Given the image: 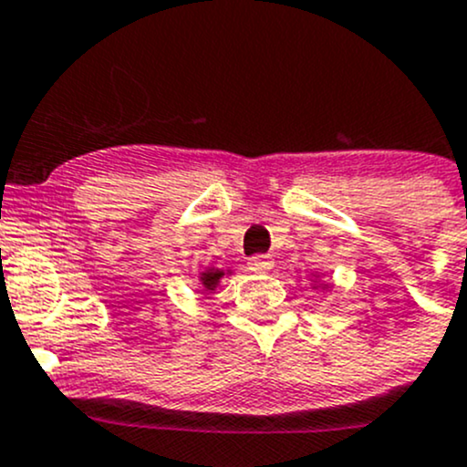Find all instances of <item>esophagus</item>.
Listing matches in <instances>:
<instances>
[{"label": "esophagus", "mask_w": 467, "mask_h": 467, "mask_svg": "<svg viewBox=\"0 0 467 467\" xmlns=\"http://www.w3.org/2000/svg\"><path fill=\"white\" fill-rule=\"evenodd\" d=\"M272 265H274V261L269 256H254V258H249V263H247L249 272H269Z\"/></svg>", "instance_id": "34e87169"}]
</instances>
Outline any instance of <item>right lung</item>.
<instances>
[{"instance_id":"1","label":"right lung","mask_w":467,"mask_h":467,"mask_svg":"<svg viewBox=\"0 0 467 467\" xmlns=\"http://www.w3.org/2000/svg\"><path fill=\"white\" fill-rule=\"evenodd\" d=\"M223 276L224 272H220V269H206V272H202V285H204L206 290H213Z\"/></svg>"}]
</instances>
